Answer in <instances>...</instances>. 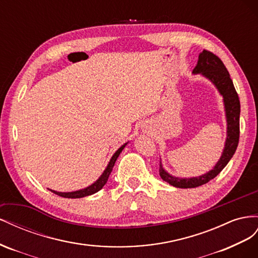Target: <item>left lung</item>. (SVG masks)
Listing matches in <instances>:
<instances>
[{"instance_id":"obj_1","label":"left lung","mask_w":258,"mask_h":258,"mask_svg":"<svg viewBox=\"0 0 258 258\" xmlns=\"http://www.w3.org/2000/svg\"><path fill=\"white\" fill-rule=\"evenodd\" d=\"M194 75H201L214 84L218 93L223 96L227 121V137L224 150L215 166L201 176L190 178L176 177L167 173L160 162V176L164 181L176 188H196L209 182L223 171L237 150L240 136V100L233 86L230 75L219 58L209 50L199 54L198 63L192 70Z\"/></svg>"}]
</instances>
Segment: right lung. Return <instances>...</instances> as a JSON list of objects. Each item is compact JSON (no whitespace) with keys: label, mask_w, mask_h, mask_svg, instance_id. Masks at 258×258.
Segmentation results:
<instances>
[{"label":"right lung","mask_w":258,"mask_h":258,"mask_svg":"<svg viewBox=\"0 0 258 258\" xmlns=\"http://www.w3.org/2000/svg\"><path fill=\"white\" fill-rule=\"evenodd\" d=\"M127 144H128V142L125 143L124 145H122L120 148L114 152V154L111 157V159H110L107 167L105 168V171L102 172V174L99 176V178L96 181H94L92 185H90V186L86 187V188H83V189L71 191V192H60V191H55V190H51V189H49V190L51 191V192H54L55 195H58V196L63 197V198H69V199L83 198V197H87V196H91V195L96 194L97 191H99L102 187L106 185V182H107V180L109 178V175H110V173L112 172V168L114 166V163H115L117 157L120 156V153L122 152V150L125 148V146H126Z\"/></svg>","instance_id":"add662e5"}]
</instances>
